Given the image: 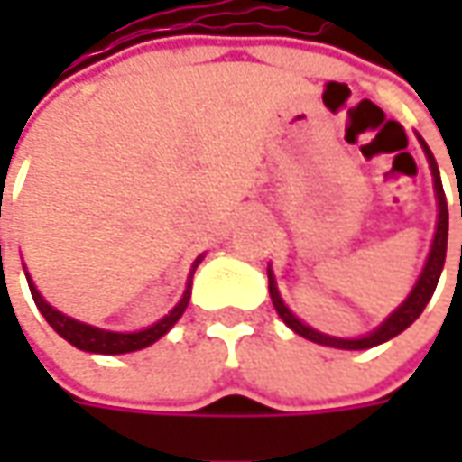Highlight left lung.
<instances>
[{
	"mask_svg": "<svg viewBox=\"0 0 462 462\" xmlns=\"http://www.w3.org/2000/svg\"><path fill=\"white\" fill-rule=\"evenodd\" d=\"M419 143L424 149V156L430 162V171H432V182H435V195H437V226H435V239H432V246H430V254H427V262L421 267V275H419L417 285L411 288V293L406 295V300L401 303L399 309L393 310L381 327L367 331L365 337H357V339H342V337H331V334H324V331H316L309 324H303L293 310L285 306L282 295L277 291L275 275L273 270L267 267V280H270V298H273V306H275L277 316L293 328L295 334L306 337L309 342H316V345L334 346V349H370V346H378L393 337H399L403 328H409L419 316L424 306L430 303V298L435 293L437 280L442 275V267H445V252H448V200H445V189H442V180H439V169H437V162L430 146L424 143V138L417 134ZM462 216V210H460Z\"/></svg>",
	"mask_w": 462,
	"mask_h": 462,
	"instance_id": "left-lung-1",
	"label": "left lung"
}]
</instances>
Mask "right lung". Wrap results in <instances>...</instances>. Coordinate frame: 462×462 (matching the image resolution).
Wrapping results in <instances>:
<instances>
[{"mask_svg": "<svg viewBox=\"0 0 462 462\" xmlns=\"http://www.w3.org/2000/svg\"><path fill=\"white\" fill-rule=\"evenodd\" d=\"M200 262H203V254L192 262V270H189L185 293L180 298V303L169 310L164 319H159L152 327L138 328V331H110V328H99L92 327V324H84V321H77V319L66 316V313H61L59 309H53L43 295L38 293V288H35V282L30 280L27 270L25 277L38 310L43 313L45 321L53 327V331H56L59 337H63L69 345H74L77 349H84V352H92V355H125V352H135V349H143V346L153 345L156 339H162L169 328L182 319L187 303H189V295H192V275H195V267H198Z\"/></svg>", "mask_w": 462, "mask_h": 462, "instance_id": "add662e5", "label": "right lung"}]
</instances>
